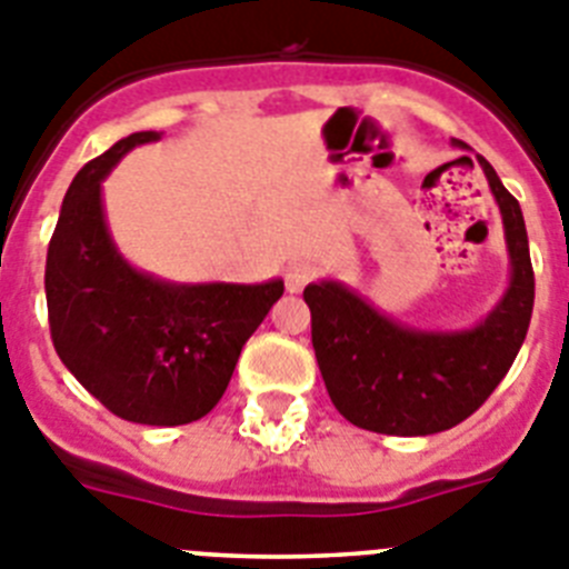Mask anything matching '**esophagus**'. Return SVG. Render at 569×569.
<instances>
[{
  "instance_id": "1",
  "label": "esophagus",
  "mask_w": 569,
  "mask_h": 569,
  "mask_svg": "<svg viewBox=\"0 0 569 569\" xmlns=\"http://www.w3.org/2000/svg\"><path fill=\"white\" fill-rule=\"evenodd\" d=\"M313 276H317V267L310 264V261H293L288 267V273H284V284H288L290 293H302L305 284L313 281Z\"/></svg>"
}]
</instances>
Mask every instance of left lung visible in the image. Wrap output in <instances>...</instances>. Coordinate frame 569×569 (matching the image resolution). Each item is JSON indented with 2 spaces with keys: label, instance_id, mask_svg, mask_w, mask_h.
<instances>
[{
  "label": "left lung",
  "instance_id": "obj_1",
  "mask_svg": "<svg viewBox=\"0 0 569 569\" xmlns=\"http://www.w3.org/2000/svg\"><path fill=\"white\" fill-rule=\"evenodd\" d=\"M469 149L463 140H451ZM460 160H469L463 154ZM487 174L503 218L509 284L501 302L463 331H423L386 317L342 281L305 288L310 339L331 402L348 423L377 435L423 437L463 423L507 377L527 337L536 276L527 227L487 158Z\"/></svg>",
  "mask_w": 569,
  "mask_h": 569
}]
</instances>
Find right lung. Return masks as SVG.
<instances>
[{
    "instance_id": "right-lung-1",
    "label": "right lung",
    "mask_w": 569,
    "mask_h": 569,
    "mask_svg": "<svg viewBox=\"0 0 569 569\" xmlns=\"http://www.w3.org/2000/svg\"><path fill=\"white\" fill-rule=\"evenodd\" d=\"M134 132L89 160L62 198L48 244L46 299L53 348L111 415L143 426L201 420L224 397L238 353L284 293V281L178 284L120 256L103 210V178Z\"/></svg>"
}]
</instances>
